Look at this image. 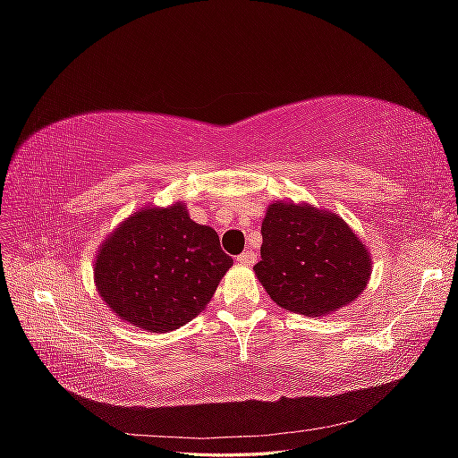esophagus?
Here are the masks:
<instances>
[{"label": "esophagus", "instance_id": "esophagus-1", "mask_svg": "<svg viewBox=\"0 0 458 458\" xmlns=\"http://www.w3.org/2000/svg\"><path fill=\"white\" fill-rule=\"evenodd\" d=\"M254 261H256V254L252 250H246L237 256V263H241V266H252Z\"/></svg>", "mask_w": 458, "mask_h": 458}]
</instances>
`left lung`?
<instances>
[{
	"mask_svg": "<svg viewBox=\"0 0 458 458\" xmlns=\"http://www.w3.org/2000/svg\"><path fill=\"white\" fill-rule=\"evenodd\" d=\"M261 237L254 271L276 306L321 317L353 301L367 286L369 250L335 214L275 202L261 224Z\"/></svg>",
	"mask_w": 458,
	"mask_h": 458,
	"instance_id": "obj_1",
	"label": "left lung"
}]
</instances>
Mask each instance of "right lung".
Segmentation results:
<instances>
[{"label": "right lung", "instance_id": "1", "mask_svg": "<svg viewBox=\"0 0 458 458\" xmlns=\"http://www.w3.org/2000/svg\"><path fill=\"white\" fill-rule=\"evenodd\" d=\"M231 266L217 233L179 202L123 221L97 254L95 283L122 321L170 332L206 308Z\"/></svg>", "mask_w": 458, "mask_h": 458}]
</instances>
